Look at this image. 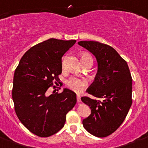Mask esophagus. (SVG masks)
I'll return each mask as SVG.
<instances>
[{
	"mask_svg": "<svg viewBox=\"0 0 148 148\" xmlns=\"http://www.w3.org/2000/svg\"><path fill=\"white\" fill-rule=\"evenodd\" d=\"M77 102H81V97L79 95H77Z\"/></svg>",
	"mask_w": 148,
	"mask_h": 148,
	"instance_id": "esophagus-1",
	"label": "esophagus"
}]
</instances>
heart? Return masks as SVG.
Returning a JSON list of instances; mask_svg holds the SVG:
<instances>
[{"label":"heart","mask_w":148,"mask_h":148,"mask_svg":"<svg viewBox=\"0 0 148 148\" xmlns=\"http://www.w3.org/2000/svg\"><path fill=\"white\" fill-rule=\"evenodd\" d=\"M86 60H91L93 62L92 57L91 55L88 54H84L81 56V62L86 61ZM62 67H64V62H62ZM66 86L70 88L72 91L75 92L79 93L84 89L87 86V81L84 79L77 78V77H71L69 79H67L65 82Z\"/></svg>","instance_id":"1"}]
</instances>
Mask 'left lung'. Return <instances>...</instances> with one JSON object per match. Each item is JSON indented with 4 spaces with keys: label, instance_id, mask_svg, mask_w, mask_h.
<instances>
[{
    "label": "left lung",
    "instance_id": "8db88e82",
    "mask_svg": "<svg viewBox=\"0 0 148 148\" xmlns=\"http://www.w3.org/2000/svg\"><path fill=\"white\" fill-rule=\"evenodd\" d=\"M97 58L98 70L86 92L99 98L82 97L91 108V115L83 120L87 132L105 137L122 124L132 104V78L127 62L110 46L97 41H79Z\"/></svg>",
    "mask_w": 148,
    "mask_h": 148
}]
</instances>
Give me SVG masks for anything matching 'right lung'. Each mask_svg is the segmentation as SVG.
Listing matches in <instances>:
<instances>
[{
	"label": "right lung",
	"instance_id": "1",
	"mask_svg": "<svg viewBox=\"0 0 148 148\" xmlns=\"http://www.w3.org/2000/svg\"><path fill=\"white\" fill-rule=\"evenodd\" d=\"M75 42L50 38L38 43L24 54L15 70L12 88L15 112L21 123L40 137L62 129L66 115L76 104V94L67 88L49 96L46 93L60 81L62 57Z\"/></svg>",
	"mask_w": 148,
	"mask_h": 148
}]
</instances>
